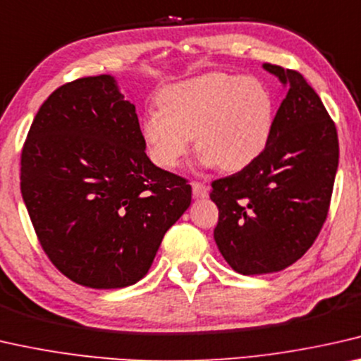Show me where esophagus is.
Masks as SVG:
<instances>
[{"mask_svg":"<svg viewBox=\"0 0 361 361\" xmlns=\"http://www.w3.org/2000/svg\"><path fill=\"white\" fill-rule=\"evenodd\" d=\"M191 186H192V197H195V199L207 197L209 190H207V186L204 185V183H201V181H192Z\"/></svg>","mask_w":361,"mask_h":361,"instance_id":"34e87169","label":"esophagus"}]
</instances>
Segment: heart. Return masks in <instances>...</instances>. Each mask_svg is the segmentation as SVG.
Returning <instances> with one entry per match:
<instances>
[{
	"instance_id": "obj_1",
	"label": "heart",
	"mask_w": 361,
	"mask_h": 361,
	"mask_svg": "<svg viewBox=\"0 0 361 361\" xmlns=\"http://www.w3.org/2000/svg\"><path fill=\"white\" fill-rule=\"evenodd\" d=\"M159 106L146 113L141 133L150 160L164 170L178 169L195 136L204 165L243 170L264 152L276 120L264 84L222 73L171 85Z\"/></svg>"
}]
</instances>
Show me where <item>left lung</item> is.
<instances>
[{"label": "left lung", "instance_id": "obj_1", "mask_svg": "<svg viewBox=\"0 0 361 361\" xmlns=\"http://www.w3.org/2000/svg\"><path fill=\"white\" fill-rule=\"evenodd\" d=\"M288 87L272 136L246 169L212 181L219 207L214 238L243 276L282 271L318 238L331 206L338 139L319 95L295 69L266 63Z\"/></svg>", "mask_w": 361, "mask_h": 361}]
</instances>
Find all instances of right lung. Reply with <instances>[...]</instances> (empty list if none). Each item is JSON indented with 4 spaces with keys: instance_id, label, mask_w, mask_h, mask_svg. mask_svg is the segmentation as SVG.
Segmentation results:
<instances>
[{
    "instance_id": "add662e5",
    "label": "right lung",
    "mask_w": 361,
    "mask_h": 361,
    "mask_svg": "<svg viewBox=\"0 0 361 361\" xmlns=\"http://www.w3.org/2000/svg\"><path fill=\"white\" fill-rule=\"evenodd\" d=\"M20 192L48 259L90 288L141 281L191 204L188 180L149 160L136 106L109 74L43 102L20 155Z\"/></svg>"
}]
</instances>
